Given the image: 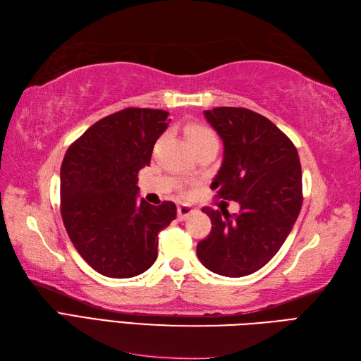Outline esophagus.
Listing matches in <instances>:
<instances>
[{
	"label": "esophagus",
	"mask_w": 361,
	"mask_h": 361,
	"mask_svg": "<svg viewBox=\"0 0 361 361\" xmlns=\"http://www.w3.org/2000/svg\"><path fill=\"white\" fill-rule=\"evenodd\" d=\"M195 213V208H191L190 205H179L178 207V219L179 221H185V219Z\"/></svg>",
	"instance_id": "34e87169"
}]
</instances>
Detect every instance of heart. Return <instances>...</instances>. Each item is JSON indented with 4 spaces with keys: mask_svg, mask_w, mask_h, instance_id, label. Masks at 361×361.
Instances as JSON below:
<instances>
[{
    "mask_svg": "<svg viewBox=\"0 0 361 361\" xmlns=\"http://www.w3.org/2000/svg\"><path fill=\"white\" fill-rule=\"evenodd\" d=\"M185 135L195 150H197L200 147L219 144L214 131L204 124H187Z\"/></svg>",
    "mask_w": 361,
    "mask_h": 361,
    "instance_id": "obj_1",
    "label": "heart"
}]
</instances>
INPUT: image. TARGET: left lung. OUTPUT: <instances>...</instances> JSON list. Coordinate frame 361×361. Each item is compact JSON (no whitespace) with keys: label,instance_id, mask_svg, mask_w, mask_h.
<instances>
[{"label":"left lung","instance_id":"8db88e82","mask_svg":"<svg viewBox=\"0 0 361 361\" xmlns=\"http://www.w3.org/2000/svg\"><path fill=\"white\" fill-rule=\"evenodd\" d=\"M204 114L224 140L211 190L239 202L240 213L202 209L213 226L197 243V257L216 274L243 277L265 267L291 233L303 202L302 166L291 139L262 114L242 107Z\"/></svg>","mask_w":361,"mask_h":361}]
</instances>
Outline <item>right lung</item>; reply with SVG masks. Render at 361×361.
Segmentation results:
<instances>
[{
  "instance_id": "right-lung-1",
  "label": "right lung",
  "mask_w": 361,
  "mask_h": 361,
  "mask_svg": "<svg viewBox=\"0 0 361 361\" xmlns=\"http://www.w3.org/2000/svg\"><path fill=\"white\" fill-rule=\"evenodd\" d=\"M170 124L169 111L124 109L68 147L61 165V216L76 251L99 274L128 279L157 257V234L176 205L137 200V173Z\"/></svg>"
}]
</instances>
